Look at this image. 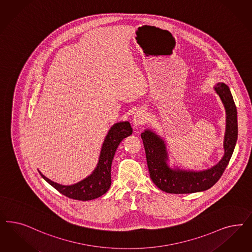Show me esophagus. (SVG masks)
I'll return each instance as SVG.
<instances>
[{
  "label": "esophagus",
  "mask_w": 252,
  "mask_h": 252,
  "mask_svg": "<svg viewBox=\"0 0 252 252\" xmlns=\"http://www.w3.org/2000/svg\"><path fill=\"white\" fill-rule=\"evenodd\" d=\"M147 122V117L144 110H138L133 116V125L135 127H139Z\"/></svg>",
  "instance_id": "obj_1"
}]
</instances>
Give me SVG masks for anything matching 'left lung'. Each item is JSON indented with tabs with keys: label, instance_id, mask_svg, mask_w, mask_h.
<instances>
[{
	"label": "left lung",
	"instance_id": "obj_1",
	"mask_svg": "<svg viewBox=\"0 0 252 252\" xmlns=\"http://www.w3.org/2000/svg\"><path fill=\"white\" fill-rule=\"evenodd\" d=\"M226 110V130L224 136V156L216 166L203 171L171 170L167 165V153L162 139L153 131L141 134L146 151V163L150 178L160 190L171 194H189L205 191L214 186L226 169L237 140V112L232 94L227 85L220 82L215 87Z\"/></svg>",
	"mask_w": 252,
	"mask_h": 252
}]
</instances>
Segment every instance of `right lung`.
Segmentation results:
<instances>
[{
  "instance_id": "1",
  "label": "right lung",
  "mask_w": 252,
  "mask_h": 252,
  "mask_svg": "<svg viewBox=\"0 0 252 252\" xmlns=\"http://www.w3.org/2000/svg\"><path fill=\"white\" fill-rule=\"evenodd\" d=\"M132 133L130 122L114 124L106 135L101 150L96 169L88 178L80 183L65 187L52 182L41 173V177L56 188L59 193L76 200H92L106 194L111 186V164L114 155L123 139Z\"/></svg>"
}]
</instances>
